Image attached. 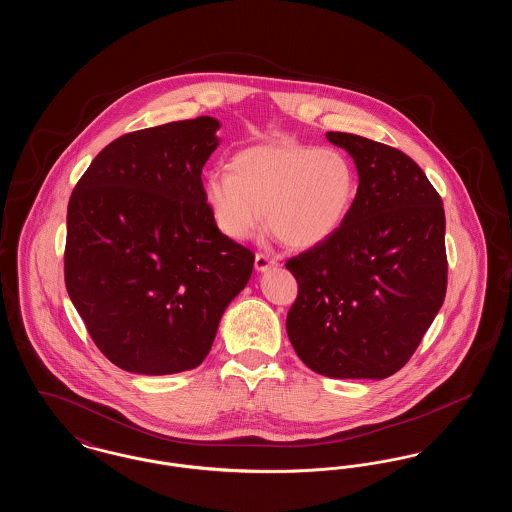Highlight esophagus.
I'll return each mask as SVG.
<instances>
[{"mask_svg": "<svg viewBox=\"0 0 512 512\" xmlns=\"http://www.w3.org/2000/svg\"><path fill=\"white\" fill-rule=\"evenodd\" d=\"M278 265L274 259H270L268 255H263V253H257L255 255V270L257 272H267L268 268H274Z\"/></svg>", "mask_w": 512, "mask_h": 512, "instance_id": "obj_1", "label": "esophagus"}]
</instances>
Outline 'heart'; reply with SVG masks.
I'll return each instance as SVG.
<instances>
[{
	"label": "heart",
	"mask_w": 512,
	"mask_h": 512,
	"mask_svg": "<svg viewBox=\"0 0 512 512\" xmlns=\"http://www.w3.org/2000/svg\"><path fill=\"white\" fill-rule=\"evenodd\" d=\"M359 194L351 159L334 147L270 142L247 147L230 172H213L205 201L220 232L245 242L265 226L293 249H313L340 232Z\"/></svg>",
	"instance_id": "obj_1"
}]
</instances>
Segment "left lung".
Here are the masks:
<instances>
[{"label":"left lung","mask_w":512,"mask_h":512,"mask_svg":"<svg viewBox=\"0 0 512 512\" xmlns=\"http://www.w3.org/2000/svg\"><path fill=\"white\" fill-rule=\"evenodd\" d=\"M359 174L355 207L328 242L293 257L286 318L297 357L328 378L384 380L411 359L447 290L445 211L409 155L326 132Z\"/></svg>","instance_id":"left-lung-1"}]
</instances>
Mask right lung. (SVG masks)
Returning <instances> with one entry per match:
<instances>
[{"mask_svg": "<svg viewBox=\"0 0 512 512\" xmlns=\"http://www.w3.org/2000/svg\"><path fill=\"white\" fill-rule=\"evenodd\" d=\"M213 117L111 142L78 180L67 211L65 284L99 351L126 372L201 365L253 253L226 238L201 171L219 147Z\"/></svg>", "mask_w": 512, "mask_h": 512, "instance_id": "add662e5", "label": "right lung"}]
</instances>
